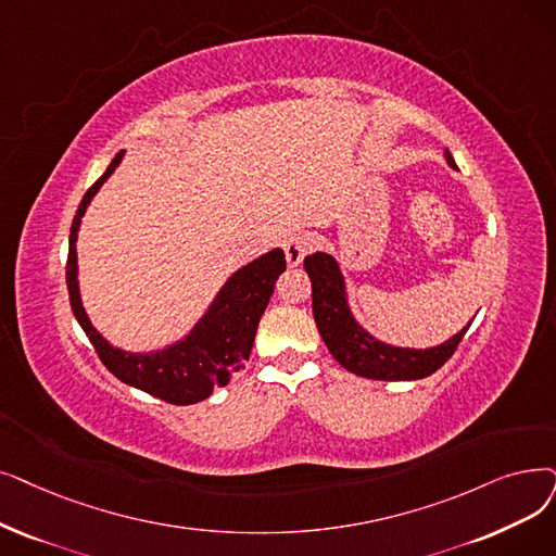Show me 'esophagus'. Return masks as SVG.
<instances>
[{
	"mask_svg": "<svg viewBox=\"0 0 556 556\" xmlns=\"http://www.w3.org/2000/svg\"><path fill=\"white\" fill-rule=\"evenodd\" d=\"M311 248H313V238L306 231H298L291 238H286L283 252H286L288 265H300L302 258L311 252Z\"/></svg>",
	"mask_w": 556,
	"mask_h": 556,
	"instance_id": "34e87169",
	"label": "esophagus"
}]
</instances>
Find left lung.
<instances>
[{
	"label": "left lung",
	"mask_w": 556,
	"mask_h": 556,
	"mask_svg": "<svg viewBox=\"0 0 556 556\" xmlns=\"http://www.w3.org/2000/svg\"><path fill=\"white\" fill-rule=\"evenodd\" d=\"M445 159L452 167H456L450 152ZM304 270L311 279L313 295V318H316L318 331L331 356L345 370L381 381H408L422 379L437 372L445 361L454 354L462 343L468 327H464L450 341L439 348L429 350H408L386 345L372 338L364 327H358L352 318L348 300H345V281L338 263L325 254L316 252L304 258Z\"/></svg>",
	"instance_id": "left-lung-1"
}]
</instances>
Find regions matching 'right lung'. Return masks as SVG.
Listing matches in <instances>:
<instances>
[{
    "instance_id": "add662e5",
    "label": "right lung",
    "mask_w": 556,
    "mask_h": 556,
    "mask_svg": "<svg viewBox=\"0 0 556 556\" xmlns=\"http://www.w3.org/2000/svg\"><path fill=\"white\" fill-rule=\"evenodd\" d=\"M117 152L106 173L94 181L75 213L70 227V250L65 263V281L70 306L102 364L119 381L150 393L167 404H195L206 400L215 386H225L229 377L245 368L250 358L258 320L270 302L277 277L286 270V256L273 250L240 268L213 300L206 316L195 325L186 341L154 354H129L111 348L86 316L77 283V231L94 192L111 177L123 161Z\"/></svg>"
}]
</instances>
